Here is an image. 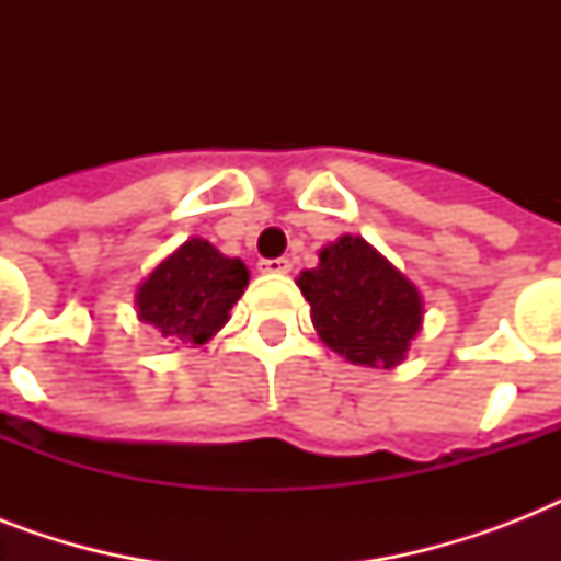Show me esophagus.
<instances>
[{
	"label": "esophagus",
	"mask_w": 561,
	"mask_h": 561,
	"mask_svg": "<svg viewBox=\"0 0 561 561\" xmlns=\"http://www.w3.org/2000/svg\"><path fill=\"white\" fill-rule=\"evenodd\" d=\"M259 267H262L264 273H288L290 262L288 259H262V262H259Z\"/></svg>",
	"instance_id": "34e87169"
}]
</instances>
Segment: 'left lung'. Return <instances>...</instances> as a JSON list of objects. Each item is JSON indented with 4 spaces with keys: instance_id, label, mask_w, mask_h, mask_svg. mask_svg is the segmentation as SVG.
Listing matches in <instances>:
<instances>
[{
    "instance_id": "1",
    "label": "left lung",
    "mask_w": 561,
    "mask_h": 561,
    "mask_svg": "<svg viewBox=\"0 0 561 561\" xmlns=\"http://www.w3.org/2000/svg\"><path fill=\"white\" fill-rule=\"evenodd\" d=\"M311 323L325 346L352 364H401L422 325V297L381 253L358 236L323 247L314 271L299 273Z\"/></svg>"
}]
</instances>
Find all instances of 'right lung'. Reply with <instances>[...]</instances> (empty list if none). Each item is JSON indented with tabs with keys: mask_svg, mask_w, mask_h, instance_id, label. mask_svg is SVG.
<instances>
[{
	"mask_svg": "<svg viewBox=\"0 0 561 561\" xmlns=\"http://www.w3.org/2000/svg\"><path fill=\"white\" fill-rule=\"evenodd\" d=\"M244 262L220 255L209 241L192 238L142 282L136 294L139 320L169 343L201 346L229 320V308L244 294Z\"/></svg>",
	"mask_w": 561,
	"mask_h": 561,
	"instance_id": "right-lung-1",
	"label": "right lung"
}]
</instances>
